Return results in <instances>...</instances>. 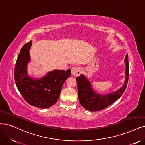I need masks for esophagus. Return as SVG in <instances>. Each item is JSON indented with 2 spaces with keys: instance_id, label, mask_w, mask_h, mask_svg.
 <instances>
[{
  "instance_id": "1",
  "label": "esophagus",
  "mask_w": 145,
  "mask_h": 145,
  "mask_svg": "<svg viewBox=\"0 0 145 145\" xmlns=\"http://www.w3.org/2000/svg\"><path fill=\"white\" fill-rule=\"evenodd\" d=\"M71 73L73 76H79L81 74V69L78 66H74L72 69Z\"/></svg>"
}]
</instances>
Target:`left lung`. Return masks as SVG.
<instances>
[{"mask_svg": "<svg viewBox=\"0 0 145 145\" xmlns=\"http://www.w3.org/2000/svg\"><path fill=\"white\" fill-rule=\"evenodd\" d=\"M124 63L125 64L124 83L119 89L109 94H101L95 91L91 83L84 74H82L76 78L79 100L85 109L91 112L101 110L121 97L127 87L128 79L129 63L128 61L127 54L125 56Z\"/></svg>", "mask_w": 145, "mask_h": 145, "instance_id": "obj_1", "label": "left lung"}]
</instances>
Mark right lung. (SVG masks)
I'll return each instance as SVG.
<instances>
[{
    "instance_id": "add662e5",
    "label": "right lung",
    "mask_w": 145,
    "mask_h": 145,
    "mask_svg": "<svg viewBox=\"0 0 145 145\" xmlns=\"http://www.w3.org/2000/svg\"><path fill=\"white\" fill-rule=\"evenodd\" d=\"M31 45L30 40L20 50L15 67V82L27 102L36 108L46 109L57 101L63 84L71 76V70H53L40 78L30 76L27 66L30 62L29 50Z\"/></svg>"
}]
</instances>
